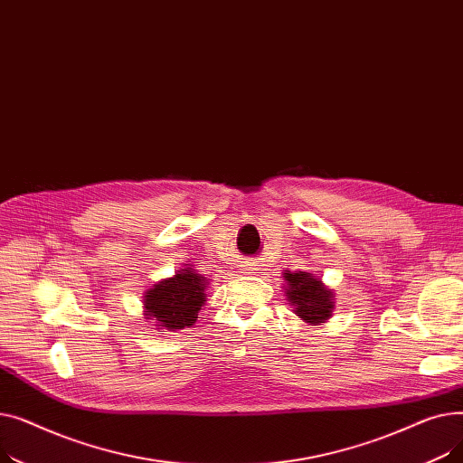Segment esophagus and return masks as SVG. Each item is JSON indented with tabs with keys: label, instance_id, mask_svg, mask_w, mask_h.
<instances>
[{
	"label": "esophagus",
	"instance_id": "1",
	"mask_svg": "<svg viewBox=\"0 0 463 463\" xmlns=\"http://www.w3.org/2000/svg\"><path fill=\"white\" fill-rule=\"evenodd\" d=\"M241 266H244V274H248V276H253L260 270L259 260H244V264H241Z\"/></svg>",
	"mask_w": 463,
	"mask_h": 463
}]
</instances>
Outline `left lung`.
Listing matches in <instances>:
<instances>
[{
    "instance_id": "left-lung-1",
    "label": "left lung",
    "mask_w": 463,
    "mask_h": 463,
    "mask_svg": "<svg viewBox=\"0 0 463 463\" xmlns=\"http://www.w3.org/2000/svg\"><path fill=\"white\" fill-rule=\"evenodd\" d=\"M285 297L293 306L297 317L307 326H319L332 317L335 307L334 290L328 288L319 276L307 270L283 272Z\"/></svg>"
}]
</instances>
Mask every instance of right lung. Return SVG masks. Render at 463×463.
<instances>
[{
    "mask_svg": "<svg viewBox=\"0 0 463 463\" xmlns=\"http://www.w3.org/2000/svg\"><path fill=\"white\" fill-rule=\"evenodd\" d=\"M208 279L194 270L193 264H184L173 278L152 285L144 293L142 315L152 321L157 332H176L197 323L199 311L206 304Z\"/></svg>",
    "mask_w": 463,
    "mask_h": 463,
    "instance_id": "add662e5",
    "label": "right lung"
}]
</instances>
